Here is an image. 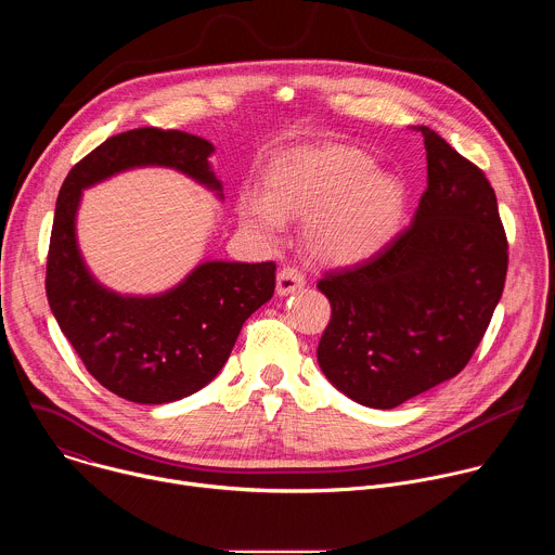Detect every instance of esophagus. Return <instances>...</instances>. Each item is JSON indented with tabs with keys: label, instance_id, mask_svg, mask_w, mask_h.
Listing matches in <instances>:
<instances>
[{
	"label": "esophagus",
	"instance_id": "esophagus-1",
	"mask_svg": "<svg viewBox=\"0 0 555 555\" xmlns=\"http://www.w3.org/2000/svg\"><path fill=\"white\" fill-rule=\"evenodd\" d=\"M305 287V274L294 268V266H285L279 276H276V294L279 296H287V294H294L298 289Z\"/></svg>",
	"mask_w": 555,
	"mask_h": 555
}]
</instances>
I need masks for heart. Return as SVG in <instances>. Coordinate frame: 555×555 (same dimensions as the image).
I'll return each instance as SVG.
<instances>
[{
    "label": "heart",
    "instance_id": "heart-1",
    "mask_svg": "<svg viewBox=\"0 0 555 555\" xmlns=\"http://www.w3.org/2000/svg\"><path fill=\"white\" fill-rule=\"evenodd\" d=\"M242 221L276 242L285 217L305 219L307 250L325 263H358L382 250L406 210V186L377 171L371 155L343 146H300L268 167L266 191L246 189Z\"/></svg>",
    "mask_w": 555,
    "mask_h": 555
}]
</instances>
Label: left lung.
<instances>
[{
  "label": "left lung",
  "mask_w": 555,
  "mask_h": 555,
  "mask_svg": "<svg viewBox=\"0 0 555 555\" xmlns=\"http://www.w3.org/2000/svg\"><path fill=\"white\" fill-rule=\"evenodd\" d=\"M428 189L409 228L319 289L332 321L319 343L325 377L353 402L395 409L454 377L501 300L507 236L486 173L420 127Z\"/></svg>",
  "instance_id": "1"
}]
</instances>
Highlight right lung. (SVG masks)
I'll return each instance as SVG.
<instances>
[{"label": "right lung", "mask_w": 555, "mask_h": 555, "mask_svg": "<svg viewBox=\"0 0 555 555\" xmlns=\"http://www.w3.org/2000/svg\"><path fill=\"white\" fill-rule=\"evenodd\" d=\"M215 146L178 129L140 127L107 138L67 173L48 250L46 294L86 369L135 404H167L204 388L225 364L250 315L272 298L276 266L202 261L155 296H122L101 285L76 244L86 189L135 167H169L221 197Z\"/></svg>", "instance_id": "right-lung-1"}]
</instances>
